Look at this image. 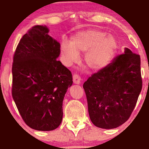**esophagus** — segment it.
<instances>
[{"label": "esophagus", "instance_id": "obj_1", "mask_svg": "<svg viewBox=\"0 0 149 149\" xmlns=\"http://www.w3.org/2000/svg\"><path fill=\"white\" fill-rule=\"evenodd\" d=\"M80 81H81V77H79V75L75 74L73 75V81H74V84H79Z\"/></svg>", "mask_w": 149, "mask_h": 149}]
</instances>
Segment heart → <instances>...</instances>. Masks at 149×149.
Here are the masks:
<instances>
[{"label":"heart","mask_w":149,"mask_h":149,"mask_svg":"<svg viewBox=\"0 0 149 149\" xmlns=\"http://www.w3.org/2000/svg\"><path fill=\"white\" fill-rule=\"evenodd\" d=\"M116 48L117 42L114 37L94 29L77 33L72 37L70 43L65 40L61 42L62 55L68 64L77 62L79 54L85 52V65L91 70H99L107 65Z\"/></svg>","instance_id":"heart-1"}]
</instances>
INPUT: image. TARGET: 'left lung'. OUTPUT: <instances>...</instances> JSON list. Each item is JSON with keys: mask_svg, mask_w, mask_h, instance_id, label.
<instances>
[{"mask_svg": "<svg viewBox=\"0 0 149 149\" xmlns=\"http://www.w3.org/2000/svg\"><path fill=\"white\" fill-rule=\"evenodd\" d=\"M140 55L125 48L107 66L84 83L88 111L93 124L114 129L127 121L142 89Z\"/></svg>", "mask_w": 149, "mask_h": 149, "instance_id": "obj_1", "label": "left lung"}]
</instances>
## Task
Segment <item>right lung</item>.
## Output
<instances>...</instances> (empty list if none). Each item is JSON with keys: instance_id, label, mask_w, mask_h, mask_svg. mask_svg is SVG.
<instances>
[{"instance_id": "right-lung-1", "label": "right lung", "mask_w": 149, "mask_h": 149, "mask_svg": "<svg viewBox=\"0 0 149 149\" xmlns=\"http://www.w3.org/2000/svg\"><path fill=\"white\" fill-rule=\"evenodd\" d=\"M46 26H35L20 39L12 63V95L24 122L51 131L62 122V102L72 85L71 72L56 58L60 45Z\"/></svg>"}]
</instances>
